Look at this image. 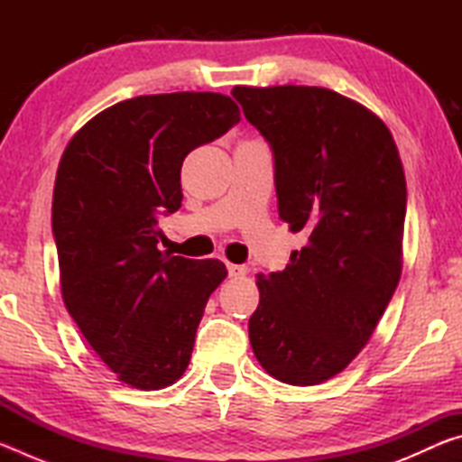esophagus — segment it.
Listing matches in <instances>:
<instances>
[{
    "label": "esophagus",
    "instance_id": "34e87169",
    "mask_svg": "<svg viewBox=\"0 0 462 462\" xmlns=\"http://www.w3.org/2000/svg\"><path fill=\"white\" fill-rule=\"evenodd\" d=\"M226 267H228V275L230 277H240V275H246L248 269L245 264H234V263H226Z\"/></svg>",
    "mask_w": 462,
    "mask_h": 462
}]
</instances>
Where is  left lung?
<instances>
[{
  "mask_svg": "<svg viewBox=\"0 0 462 462\" xmlns=\"http://www.w3.org/2000/svg\"><path fill=\"white\" fill-rule=\"evenodd\" d=\"M234 99L275 159L279 217L308 245L261 275L248 336L263 369L318 385L346 369L402 275L405 175L389 128L324 88H238Z\"/></svg>",
  "mask_w": 462,
  "mask_h": 462,
  "instance_id": "obj_1",
  "label": "left lung"
}]
</instances>
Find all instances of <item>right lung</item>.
I'll return each instance as SVG.
<instances>
[{
    "instance_id": "add662e5",
    "label": "right lung",
    "mask_w": 462,
    "mask_h": 462,
    "mask_svg": "<svg viewBox=\"0 0 462 462\" xmlns=\"http://www.w3.org/2000/svg\"><path fill=\"white\" fill-rule=\"evenodd\" d=\"M240 122L228 96H140L99 112L60 156L52 193L60 291L85 340L118 379L162 389L185 373L214 289L216 259L161 253L159 216L181 208L193 148Z\"/></svg>"
}]
</instances>
